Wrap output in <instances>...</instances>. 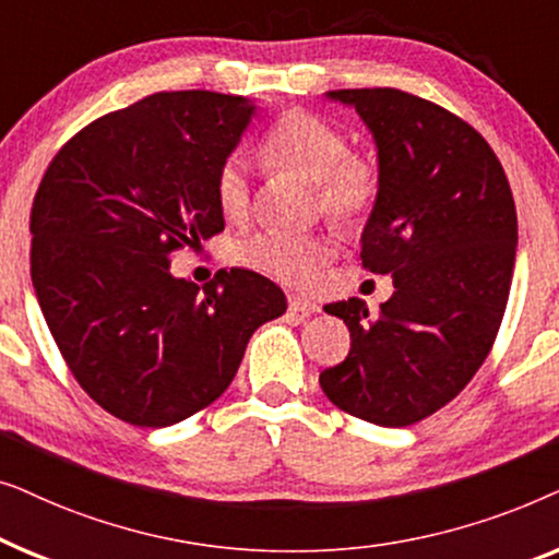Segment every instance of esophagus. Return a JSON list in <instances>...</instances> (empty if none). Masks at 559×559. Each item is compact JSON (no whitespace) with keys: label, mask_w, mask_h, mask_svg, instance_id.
<instances>
[{"label":"esophagus","mask_w":559,"mask_h":559,"mask_svg":"<svg viewBox=\"0 0 559 559\" xmlns=\"http://www.w3.org/2000/svg\"><path fill=\"white\" fill-rule=\"evenodd\" d=\"M289 310L293 312H300V316H316V312H320V308L316 302L305 300V297H297V295H289Z\"/></svg>","instance_id":"34e87169"}]
</instances>
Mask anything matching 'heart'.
Here are the masks:
<instances>
[{
    "mask_svg": "<svg viewBox=\"0 0 559 559\" xmlns=\"http://www.w3.org/2000/svg\"><path fill=\"white\" fill-rule=\"evenodd\" d=\"M266 165L312 182L316 205L343 226H358L379 195V170L371 157L348 152V136L338 124L312 111H287L274 121L262 144ZM216 203L226 218H243L251 205L247 167L228 157L213 182ZM325 234L262 231L236 243V262L289 287H310L333 259Z\"/></svg>",
    "mask_w": 559,
    "mask_h": 559,
    "instance_id": "1",
    "label": "heart"
}]
</instances>
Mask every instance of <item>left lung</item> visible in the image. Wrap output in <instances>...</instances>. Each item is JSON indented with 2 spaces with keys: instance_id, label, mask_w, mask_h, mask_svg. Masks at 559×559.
<instances>
[{
  "instance_id": "1",
  "label": "left lung",
  "mask_w": 559,
  "mask_h": 559,
  "mask_svg": "<svg viewBox=\"0 0 559 559\" xmlns=\"http://www.w3.org/2000/svg\"><path fill=\"white\" fill-rule=\"evenodd\" d=\"M377 144L379 195L361 234L364 266L392 274L379 316L325 305L350 331L346 361L320 373L335 407L407 427L445 407L486 361L507 310L516 209L499 157L471 124L396 88H341Z\"/></svg>"
}]
</instances>
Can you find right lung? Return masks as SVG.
Masks as SVG:
<instances>
[{
    "instance_id": "right-lung-1",
    "label": "right lung",
    "mask_w": 559,
    "mask_h": 559,
    "mask_svg": "<svg viewBox=\"0 0 559 559\" xmlns=\"http://www.w3.org/2000/svg\"><path fill=\"white\" fill-rule=\"evenodd\" d=\"M257 104L163 91L81 129L33 201L29 274L68 369L91 400L136 427L216 402L259 325L287 310L262 274L216 272L203 289L170 254L224 231L213 182Z\"/></svg>"
}]
</instances>
